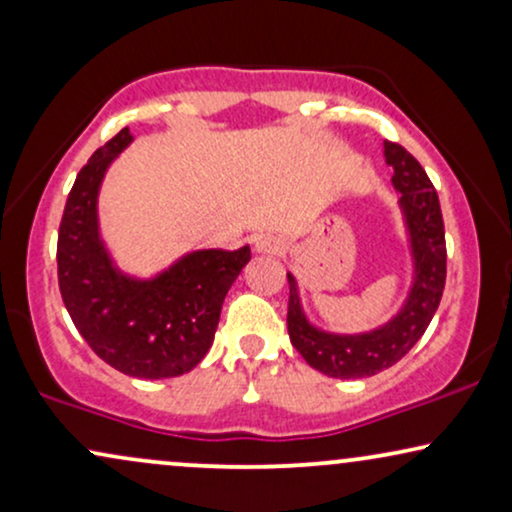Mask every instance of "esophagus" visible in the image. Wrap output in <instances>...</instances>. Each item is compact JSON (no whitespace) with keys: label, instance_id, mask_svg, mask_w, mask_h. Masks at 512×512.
<instances>
[{"label":"esophagus","instance_id":"1","mask_svg":"<svg viewBox=\"0 0 512 512\" xmlns=\"http://www.w3.org/2000/svg\"><path fill=\"white\" fill-rule=\"evenodd\" d=\"M255 252H264V255H276L279 252V243L272 236H262L255 240Z\"/></svg>","mask_w":512,"mask_h":512}]
</instances>
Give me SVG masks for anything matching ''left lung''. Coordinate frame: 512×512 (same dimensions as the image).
<instances>
[{"label":"left lung","mask_w":512,"mask_h":512,"mask_svg":"<svg viewBox=\"0 0 512 512\" xmlns=\"http://www.w3.org/2000/svg\"><path fill=\"white\" fill-rule=\"evenodd\" d=\"M385 163L392 166V185L399 192V209L411 252V286L397 315L370 332L337 334L315 327L305 315L296 276H289V337L310 368L330 378H368L395 366L424 337L445 289V228L438 192L421 163L404 146L385 142Z\"/></svg>","instance_id":"obj_1"}]
</instances>
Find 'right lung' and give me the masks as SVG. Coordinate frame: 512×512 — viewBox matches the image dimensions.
<instances>
[{"label":"right lung","mask_w":512,"mask_h":512,"mask_svg":"<svg viewBox=\"0 0 512 512\" xmlns=\"http://www.w3.org/2000/svg\"><path fill=\"white\" fill-rule=\"evenodd\" d=\"M129 144L125 127L76 175L57 236L62 301L108 366L142 380L178 378L211 349L223 298L250 262V245L192 250L149 279L122 272L101 238L98 192Z\"/></svg>","instance_id":"add662e5"}]
</instances>
